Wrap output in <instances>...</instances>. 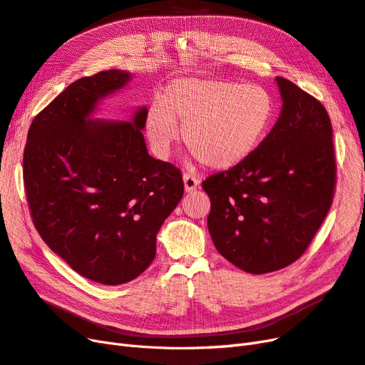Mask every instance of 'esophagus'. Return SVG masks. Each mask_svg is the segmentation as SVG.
<instances>
[{
	"mask_svg": "<svg viewBox=\"0 0 365 365\" xmlns=\"http://www.w3.org/2000/svg\"><path fill=\"white\" fill-rule=\"evenodd\" d=\"M199 183H200V180L197 179L195 175H191V174H188V173L183 174V186H185V191H186V192L194 191V190L197 188V186H199Z\"/></svg>",
	"mask_w": 365,
	"mask_h": 365,
	"instance_id": "34e87169",
	"label": "esophagus"
}]
</instances>
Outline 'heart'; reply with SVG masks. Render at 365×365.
<instances>
[{"mask_svg":"<svg viewBox=\"0 0 365 365\" xmlns=\"http://www.w3.org/2000/svg\"><path fill=\"white\" fill-rule=\"evenodd\" d=\"M275 102L257 84L179 78L145 114V131L159 155H168L182 128L186 147L212 170H229L251 155L272 123Z\"/></svg>","mask_w":365,"mask_h":365,"instance_id":"1","label":"heart"}]
</instances>
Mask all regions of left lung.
<instances>
[{
	"instance_id": "left-lung-1",
	"label": "left lung",
	"mask_w": 365,
	"mask_h": 365,
	"mask_svg": "<svg viewBox=\"0 0 365 365\" xmlns=\"http://www.w3.org/2000/svg\"><path fill=\"white\" fill-rule=\"evenodd\" d=\"M275 81L283 107L274 128L246 160L202 183L211 200L207 229L217 251L257 275L304 254L336 183L326 108L289 79Z\"/></svg>"
}]
</instances>
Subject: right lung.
I'll use <instances>...</instances> for the list:
<instances>
[{
  "label": "right lung",
  "instance_id": "obj_1",
  "mask_svg": "<svg viewBox=\"0 0 365 365\" xmlns=\"http://www.w3.org/2000/svg\"><path fill=\"white\" fill-rule=\"evenodd\" d=\"M131 75L99 71L70 84L34 119L24 150V186L46 245L91 281L118 286L155 257V235L183 197L179 168L151 158L142 130L147 108L128 122L91 119L98 103Z\"/></svg>",
  "mask_w": 365,
  "mask_h": 365
}]
</instances>
